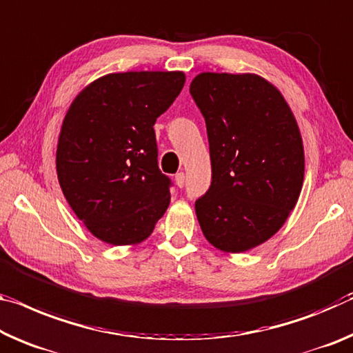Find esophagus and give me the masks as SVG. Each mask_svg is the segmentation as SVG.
Masks as SVG:
<instances>
[{"label":"esophagus","instance_id":"1","mask_svg":"<svg viewBox=\"0 0 353 353\" xmlns=\"http://www.w3.org/2000/svg\"><path fill=\"white\" fill-rule=\"evenodd\" d=\"M174 181H176V185L179 188H182L183 183H185V174H183V172H177L176 177H174Z\"/></svg>","mask_w":353,"mask_h":353}]
</instances>
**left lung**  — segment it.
<instances>
[{
  "label": "left lung",
  "instance_id": "8db88e82",
  "mask_svg": "<svg viewBox=\"0 0 353 353\" xmlns=\"http://www.w3.org/2000/svg\"><path fill=\"white\" fill-rule=\"evenodd\" d=\"M190 94L209 137L212 183L194 204L204 237L225 253L253 250L297 204L305 150L292 110L256 74L203 72Z\"/></svg>",
  "mask_w": 353,
  "mask_h": 353
}]
</instances>
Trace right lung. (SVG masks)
Listing matches in <instances>:
<instances>
[{
  "label": "right lung",
  "mask_w": 353,
  "mask_h": 353,
  "mask_svg": "<svg viewBox=\"0 0 353 353\" xmlns=\"http://www.w3.org/2000/svg\"><path fill=\"white\" fill-rule=\"evenodd\" d=\"M183 72H122L97 78L70 103L56 172L74 214L94 237L137 245L171 201L157 163L154 124L181 94Z\"/></svg>",
  "instance_id": "obj_1"
}]
</instances>
